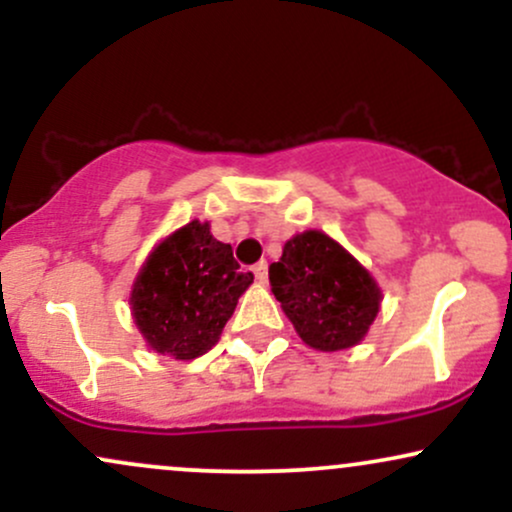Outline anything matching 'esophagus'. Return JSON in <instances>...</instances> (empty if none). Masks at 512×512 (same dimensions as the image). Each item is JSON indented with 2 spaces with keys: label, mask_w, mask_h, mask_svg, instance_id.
<instances>
[{
  "label": "esophagus",
  "mask_w": 512,
  "mask_h": 512,
  "mask_svg": "<svg viewBox=\"0 0 512 512\" xmlns=\"http://www.w3.org/2000/svg\"><path fill=\"white\" fill-rule=\"evenodd\" d=\"M252 272H255L257 284H264V281H267V262H257L255 267H252Z\"/></svg>",
  "instance_id": "34e87169"
}]
</instances>
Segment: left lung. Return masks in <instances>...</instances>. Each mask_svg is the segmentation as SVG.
<instances>
[{
    "label": "left lung",
    "mask_w": 512,
    "mask_h": 512,
    "mask_svg": "<svg viewBox=\"0 0 512 512\" xmlns=\"http://www.w3.org/2000/svg\"><path fill=\"white\" fill-rule=\"evenodd\" d=\"M269 281L293 330L315 351L361 344L383 301L373 274L322 231L286 240L281 260L269 267Z\"/></svg>",
    "instance_id": "left-lung-1"
}]
</instances>
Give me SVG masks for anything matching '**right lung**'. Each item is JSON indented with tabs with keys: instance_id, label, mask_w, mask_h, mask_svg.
Here are the masks:
<instances>
[{
	"instance_id": "obj_1",
	"label": "right lung",
	"mask_w": 512,
	"mask_h": 512,
	"mask_svg": "<svg viewBox=\"0 0 512 512\" xmlns=\"http://www.w3.org/2000/svg\"><path fill=\"white\" fill-rule=\"evenodd\" d=\"M252 274L233 248L211 236L209 221H190L158 240L129 293V310L146 346L192 361L219 342Z\"/></svg>"
}]
</instances>
